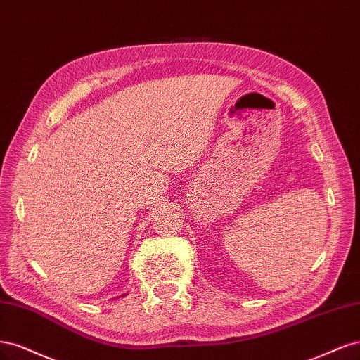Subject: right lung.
Masks as SVG:
<instances>
[{
	"label": "right lung",
	"mask_w": 360,
	"mask_h": 360,
	"mask_svg": "<svg viewBox=\"0 0 360 360\" xmlns=\"http://www.w3.org/2000/svg\"><path fill=\"white\" fill-rule=\"evenodd\" d=\"M122 296H124V295H122Z\"/></svg>",
	"instance_id": "obj_1"
}]
</instances>
